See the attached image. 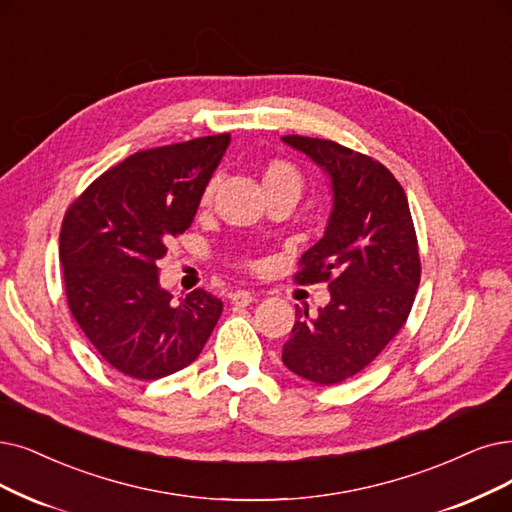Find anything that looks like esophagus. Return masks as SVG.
Masks as SVG:
<instances>
[{"mask_svg": "<svg viewBox=\"0 0 512 512\" xmlns=\"http://www.w3.org/2000/svg\"><path fill=\"white\" fill-rule=\"evenodd\" d=\"M254 300H256V296H254V292H250V290H235V292L231 294V302L237 304V306H248V304H252Z\"/></svg>", "mask_w": 512, "mask_h": 512, "instance_id": "esophagus-1", "label": "esophagus"}]
</instances>
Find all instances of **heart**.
<instances>
[{
    "label": "heart",
    "mask_w": 512,
    "mask_h": 512,
    "mask_svg": "<svg viewBox=\"0 0 512 512\" xmlns=\"http://www.w3.org/2000/svg\"><path fill=\"white\" fill-rule=\"evenodd\" d=\"M262 185L269 197L277 195V193L300 195V191L304 187V178L294 163L285 161V159H273L262 170ZM210 199H212V185L203 191L201 206H208Z\"/></svg>",
    "instance_id": "1"
}]
</instances>
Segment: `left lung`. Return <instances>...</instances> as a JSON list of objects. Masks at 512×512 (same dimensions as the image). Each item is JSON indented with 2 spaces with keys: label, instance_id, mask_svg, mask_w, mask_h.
<instances>
[{
  "label": "left lung",
  "instance_id": "1",
  "mask_svg": "<svg viewBox=\"0 0 512 512\" xmlns=\"http://www.w3.org/2000/svg\"><path fill=\"white\" fill-rule=\"evenodd\" d=\"M283 142L319 163L334 189L325 235L294 275L300 285L327 283L332 300L317 317L296 306L283 363L330 386L365 370L410 317L422 273L418 239L405 191L378 159L323 138Z\"/></svg>",
  "mask_w": 512,
  "mask_h": 512
}]
</instances>
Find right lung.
Wrapping results in <instances>:
<instances>
[{"label": "right lung", "instance_id": "1", "mask_svg": "<svg viewBox=\"0 0 512 512\" xmlns=\"http://www.w3.org/2000/svg\"><path fill=\"white\" fill-rule=\"evenodd\" d=\"M231 142L201 136L138 151L71 201L58 258L73 319L98 355L136 380L170 376L197 359L222 300L159 288L157 260L185 233Z\"/></svg>", "mask_w": 512, "mask_h": 512}]
</instances>
